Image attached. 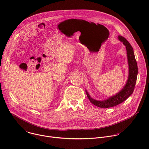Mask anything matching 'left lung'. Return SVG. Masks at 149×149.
<instances>
[{
    "label": "left lung",
    "instance_id": "obj_1",
    "mask_svg": "<svg viewBox=\"0 0 149 149\" xmlns=\"http://www.w3.org/2000/svg\"><path fill=\"white\" fill-rule=\"evenodd\" d=\"M118 39L126 46L128 61L129 64V77L124 88L116 95L104 101H97L90 97L88 93H86L89 101L95 106L100 108H109L120 104L127 100L134 92L138 75V65L135 59L132 47L129 42L123 36H118Z\"/></svg>",
    "mask_w": 149,
    "mask_h": 149
}]
</instances>
